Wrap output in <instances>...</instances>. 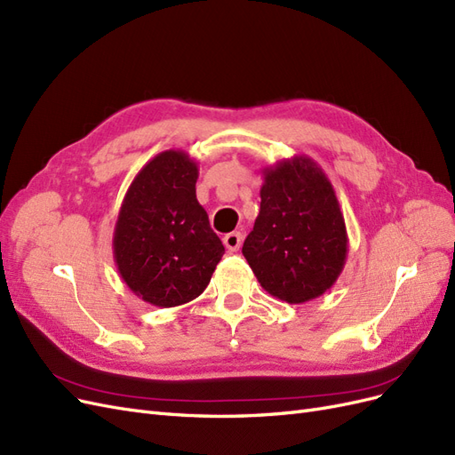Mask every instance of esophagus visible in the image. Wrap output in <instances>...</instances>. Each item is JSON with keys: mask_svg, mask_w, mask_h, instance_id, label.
I'll use <instances>...</instances> for the list:
<instances>
[{"mask_svg": "<svg viewBox=\"0 0 455 455\" xmlns=\"http://www.w3.org/2000/svg\"><path fill=\"white\" fill-rule=\"evenodd\" d=\"M223 243H225V248L228 251H238L240 245H242V235H240V232H230V235H227L223 238Z\"/></svg>", "mask_w": 455, "mask_h": 455, "instance_id": "34e87169", "label": "esophagus"}]
</instances>
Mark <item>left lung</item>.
<instances>
[{"label":"left lung","instance_id":"8db88e82","mask_svg":"<svg viewBox=\"0 0 455 455\" xmlns=\"http://www.w3.org/2000/svg\"><path fill=\"white\" fill-rule=\"evenodd\" d=\"M242 253L257 282L290 305L326 293L343 272L348 236L328 175L308 156L263 170L261 210Z\"/></svg>","mask_w":455,"mask_h":455}]
</instances>
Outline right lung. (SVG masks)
<instances>
[{
	"mask_svg": "<svg viewBox=\"0 0 455 455\" xmlns=\"http://www.w3.org/2000/svg\"><path fill=\"white\" fill-rule=\"evenodd\" d=\"M198 162L165 150L129 185L114 227V263L139 299L185 305L207 288L225 253L196 200Z\"/></svg>",
	"mask_w": 455,
	"mask_h": 455,
	"instance_id": "right-lung-1",
	"label": "right lung"
}]
</instances>
